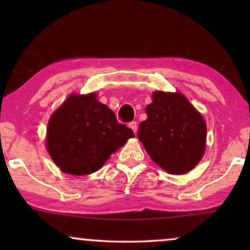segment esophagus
Segmentation results:
<instances>
[{
  "label": "esophagus",
  "mask_w": 250,
  "mask_h": 250,
  "mask_svg": "<svg viewBox=\"0 0 250 250\" xmlns=\"http://www.w3.org/2000/svg\"><path fill=\"white\" fill-rule=\"evenodd\" d=\"M129 128L131 129V130L134 131V134H136V131H137V123L136 122H130L129 123Z\"/></svg>",
  "instance_id": "esophagus-1"
}]
</instances>
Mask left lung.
<instances>
[{"label":"left lung","instance_id":"1","mask_svg":"<svg viewBox=\"0 0 250 250\" xmlns=\"http://www.w3.org/2000/svg\"><path fill=\"white\" fill-rule=\"evenodd\" d=\"M140 123L137 137L151 160L170 174L191 170L205 154L203 117L180 93L155 91Z\"/></svg>","mask_w":250,"mask_h":250}]
</instances>
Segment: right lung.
<instances>
[{
  "mask_svg": "<svg viewBox=\"0 0 250 250\" xmlns=\"http://www.w3.org/2000/svg\"><path fill=\"white\" fill-rule=\"evenodd\" d=\"M133 130L96 100L95 93L70 95L48 123L47 148L62 171L87 175L99 170Z\"/></svg>",
  "mask_w": 250,
  "mask_h": 250,
  "instance_id": "obj_1",
  "label": "right lung"
}]
</instances>
